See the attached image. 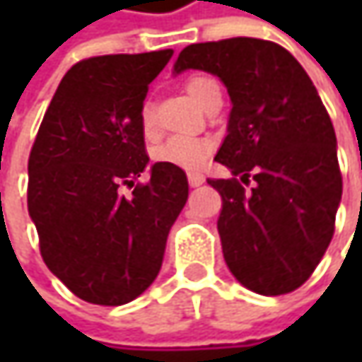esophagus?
<instances>
[{"mask_svg": "<svg viewBox=\"0 0 362 362\" xmlns=\"http://www.w3.org/2000/svg\"><path fill=\"white\" fill-rule=\"evenodd\" d=\"M187 179H189V185H191V187H199V185H203V183H205V177H203L202 173H189Z\"/></svg>", "mask_w": 362, "mask_h": 362, "instance_id": "esophagus-1", "label": "esophagus"}]
</instances>
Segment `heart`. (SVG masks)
Listing matches in <instances>:
<instances>
[{"label": "heart", "instance_id": "1", "mask_svg": "<svg viewBox=\"0 0 362 362\" xmlns=\"http://www.w3.org/2000/svg\"><path fill=\"white\" fill-rule=\"evenodd\" d=\"M214 84H216V80H211V78L193 76L187 80L185 90L195 105L202 106L209 86H214ZM141 124H143L145 134H153V131H155V112H153L151 105L143 106ZM214 148H216V143L211 139H205V136H171L169 141H165L163 145L157 146L155 159L163 165H173L179 169H185V171H202L211 157Z\"/></svg>", "mask_w": 362, "mask_h": 362}]
</instances>
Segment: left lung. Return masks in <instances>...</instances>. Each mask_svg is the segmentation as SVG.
Wrapping results in <instances>:
<instances>
[{"instance_id":"8db88e82","label":"left lung","mask_w":362,"mask_h":362,"mask_svg":"<svg viewBox=\"0 0 362 362\" xmlns=\"http://www.w3.org/2000/svg\"><path fill=\"white\" fill-rule=\"evenodd\" d=\"M185 70L217 76L231 100L216 160L233 179H207L221 195L217 231L226 264L256 294H288L325 256L341 205L337 134L327 108L298 60L268 40L191 44L173 74ZM250 174L257 185L247 194L241 184Z\"/></svg>"}]
</instances>
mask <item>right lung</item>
Returning a JSON list of instances; mask_svg holds the SVG:
<instances>
[{"label":"right lung","instance_id":"add662e5","mask_svg":"<svg viewBox=\"0 0 362 362\" xmlns=\"http://www.w3.org/2000/svg\"><path fill=\"white\" fill-rule=\"evenodd\" d=\"M173 49L74 64L54 94L28 160V211L49 272L78 298L120 306L157 278L187 202L183 169L148 165L141 110ZM134 187L131 196L122 189Z\"/></svg>","mask_w":362,"mask_h":362}]
</instances>
